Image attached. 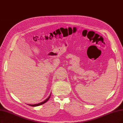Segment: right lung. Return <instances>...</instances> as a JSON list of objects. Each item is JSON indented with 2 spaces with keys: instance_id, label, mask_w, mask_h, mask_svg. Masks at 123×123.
<instances>
[{
  "instance_id": "obj_1",
  "label": "right lung",
  "mask_w": 123,
  "mask_h": 123,
  "mask_svg": "<svg viewBox=\"0 0 123 123\" xmlns=\"http://www.w3.org/2000/svg\"><path fill=\"white\" fill-rule=\"evenodd\" d=\"M51 94H50L49 97L47 99H45V100H44V101H43V102H40V103H38V104H28V105H30V106H39V105H42V104H44V103L47 102V101L49 100V99L50 97H51Z\"/></svg>"
}]
</instances>
